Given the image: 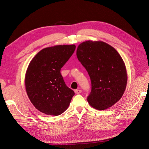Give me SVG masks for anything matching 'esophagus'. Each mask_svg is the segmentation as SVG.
Returning <instances> with one entry per match:
<instances>
[{"instance_id": "34e87169", "label": "esophagus", "mask_w": 149, "mask_h": 149, "mask_svg": "<svg viewBox=\"0 0 149 149\" xmlns=\"http://www.w3.org/2000/svg\"><path fill=\"white\" fill-rule=\"evenodd\" d=\"M74 93L76 94H80L81 93V89H75Z\"/></svg>"}]
</instances>
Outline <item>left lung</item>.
<instances>
[{
	"label": "left lung",
	"instance_id": "left-lung-1",
	"mask_svg": "<svg viewBox=\"0 0 149 149\" xmlns=\"http://www.w3.org/2000/svg\"><path fill=\"white\" fill-rule=\"evenodd\" d=\"M78 60L91 81L87 100L97 110H105L119 101L127 82L125 63L119 53L102 41H86L76 50Z\"/></svg>",
	"mask_w": 149,
	"mask_h": 149
}]
</instances>
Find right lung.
Returning <instances> with one entry per match:
<instances>
[{
    "mask_svg": "<svg viewBox=\"0 0 149 149\" xmlns=\"http://www.w3.org/2000/svg\"><path fill=\"white\" fill-rule=\"evenodd\" d=\"M75 48L74 45L43 48L29 63L25 78L26 94L36 109L44 114L60 115L74 95L66 85L60 70Z\"/></svg>",
    "mask_w": 149,
    "mask_h": 149,
    "instance_id": "1",
    "label": "right lung"
}]
</instances>
